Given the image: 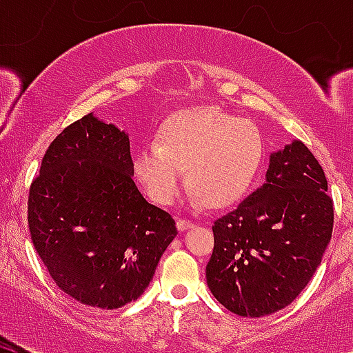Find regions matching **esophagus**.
Listing matches in <instances>:
<instances>
[{
    "mask_svg": "<svg viewBox=\"0 0 353 353\" xmlns=\"http://www.w3.org/2000/svg\"><path fill=\"white\" fill-rule=\"evenodd\" d=\"M191 227H193V222H190V220H184V219L177 220V229H179L181 232H184V230L191 229Z\"/></svg>",
    "mask_w": 353,
    "mask_h": 353,
    "instance_id": "obj_1",
    "label": "esophagus"
}]
</instances>
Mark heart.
Masks as SVG:
<instances>
[{
	"label": "heart",
	"instance_id": "b5f03b06",
	"mask_svg": "<svg viewBox=\"0 0 353 353\" xmlns=\"http://www.w3.org/2000/svg\"><path fill=\"white\" fill-rule=\"evenodd\" d=\"M261 159V133L251 121L216 108H198L174 116L163 126L160 143H141L133 169L148 196L160 205L177 198L186 169L194 201L225 206L251 186Z\"/></svg>",
	"mask_w": 353,
	"mask_h": 353
}]
</instances>
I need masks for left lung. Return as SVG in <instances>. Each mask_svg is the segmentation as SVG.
I'll list each match as a JSON object with an SVG mask.
<instances>
[{
    "label": "left lung",
    "instance_id": "8db88e82",
    "mask_svg": "<svg viewBox=\"0 0 353 353\" xmlns=\"http://www.w3.org/2000/svg\"><path fill=\"white\" fill-rule=\"evenodd\" d=\"M326 191L325 172L302 141L270 154L263 186L212 227L206 283L223 307L261 318L304 290L333 232Z\"/></svg>",
    "mask_w": 353,
    "mask_h": 353
}]
</instances>
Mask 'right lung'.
I'll return each instance as SVG.
<instances>
[{"mask_svg":"<svg viewBox=\"0 0 353 353\" xmlns=\"http://www.w3.org/2000/svg\"><path fill=\"white\" fill-rule=\"evenodd\" d=\"M130 137L94 112L49 145L28 194V227L49 275L80 304L119 309L143 295L176 222L133 181Z\"/></svg>","mask_w":353,"mask_h":353,"instance_id":"1","label":"right lung"}]
</instances>
